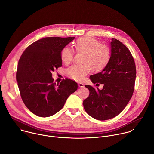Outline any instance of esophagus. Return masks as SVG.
<instances>
[{
	"label": "esophagus",
	"mask_w": 154,
	"mask_h": 154,
	"mask_svg": "<svg viewBox=\"0 0 154 154\" xmlns=\"http://www.w3.org/2000/svg\"><path fill=\"white\" fill-rule=\"evenodd\" d=\"M78 85H79V87H80V88H82V87H84V84H83V83H78Z\"/></svg>",
	"instance_id": "1"
}]
</instances>
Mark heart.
<instances>
[{
    "label": "heart",
    "mask_w": 154,
    "mask_h": 154,
    "mask_svg": "<svg viewBox=\"0 0 154 154\" xmlns=\"http://www.w3.org/2000/svg\"><path fill=\"white\" fill-rule=\"evenodd\" d=\"M75 50L79 53L84 54L82 65H73L67 70L69 77L77 82L82 81L85 77L93 70L94 72L101 71L110 57L111 51L97 39L92 37L81 38L77 39L75 45ZM74 52L68 48H64L61 52L62 61L69 64L73 60Z\"/></svg>",
    "instance_id": "obj_1"
}]
</instances>
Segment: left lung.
Instances as JSON below:
<instances>
[{
	"label": "left lung",
	"instance_id": "obj_1",
	"mask_svg": "<svg viewBox=\"0 0 154 154\" xmlns=\"http://www.w3.org/2000/svg\"><path fill=\"white\" fill-rule=\"evenodd\" d=\"M112 40L105 67L90 77L93 83L103 84L102 90L85 85L90 95L83 100L85 110L100 121L112 119L123 110L133 95L136 79L135 63L130 51L119 40Z\"/></svg>",
	"mask_w": 154,
	"mask_h": 154
}]
</instances>
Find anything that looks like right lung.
I'll list each match as a JSON object with an SVG mask.
<instances>
[{
	"mask_svg": "<svg viewBox=\"0 0 154 154\" xmlns=\"http://www.w3.org/2000/svg\"><path fill=\"white\" fill-rule=\"evenodd\" d=\"M75 37H47L30 45L19 58L16 72L20 94L29 110L40 117L58 112L77 83L66 79L54 83L52 72L62 66L61 52Z\"/></svg>",
	"mask_w": 154,
	"mask_h": 154,
	"instance_id": "add662e5",
	"label": "right lung"
}]
</instances>
